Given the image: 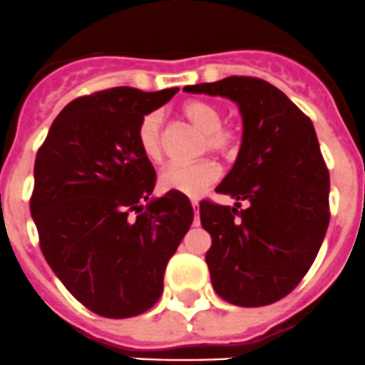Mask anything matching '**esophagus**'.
Wrapping results in <instances>:
<instances>
[{"label":"esophagus","mask_w":365,"mask_h":365,"mask_svg":"<svg viewBox=\"0 0 365 365\" xmlns=\"http://www.w3.org/2000/svg\"><path fill=\"white\" fill-rule=\"evenodd\" d=\"M190 205H192V209H195V215L198 212V200H190ZM200 220L195 218V225H198Z\"/></svg>","instance_id":"esophagus-1"}]
</instances>
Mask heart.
Returning a JSON list of instances; mask_svg holds the SVG:
<instances>
[{"mask_svg":"<svg viewBox=\"0 0 365 365\" xmlns=\"http://www.w3.org/2000/svg\"><path fill=\"white\" fill-rule=\"evenodd\" d=\"M182 113L187 120L205 133L203 147L212 153L232 154L240 143L238 125L222 123V110L218 105L205 100H189L183 103ZM136 142L142 154L149 162L158 163L163 158L162 114L150 110L140 120L136 129ZM220 167L211 160L195 163H170L160 173V185L165 190H176L187 196H200L212 183L218 182Z\"/></svg>","mask_w":365,"mask_h":365,"instance_id":"b5f03b06","label":"heart"}]
</instances>
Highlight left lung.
<instances>
[{"label": "left lung", "instance_id": "left-lung-1", "mask_svg": "<svg viewBox=\"0 0 365 365\" xmlns=\"http://www.w3.org/2000/svg\"><path fill=\"white\" fill-rule=\"evenodd\" d=\"M183 91L236 101L244 118L238 158L220 195L247 210L203 200L200 222L212 238L205 262L229 304L260 307L287 297L318 255L329 225V170L313 121L280 88L229 76Z\"/></svg>", "mask_w": 365, "mask_h": 365}]
</instances>
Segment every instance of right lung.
Segmentation results:
<instances>
[{
	"label": "right lung",
	"mask_w": 365,
	"mask_h": 365,
	"mask_svg": "<svg viewBox=\"0 0 365 365\" xmlns=\"http://www.w3.org/2000/svg\"><path fill=\"white\" fill-rule=\"evenodd\" d=\"M176 93L113 87L76 98L36 154L39 247L72 297L100 317H136L158 302L167 262L195 218L176 190L142 205L156 173L138 147V123Z\"/></svg>",
	"instance_id": "right-lung-1"
}]
</instances>
